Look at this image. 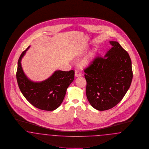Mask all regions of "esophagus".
Masks as SVG:
<instances>
[{
    "mask_svg": "<svg viewBox=\"0 0 149 149\" xmlns=\"http://www.w3.org/2000/svg\"><path fill=\"white\" fill-rule=\"evenodd\" d=\"M74 75H75V77H79V76H81V73H80V72L78 71V70H76Z\"/></svg>",
    "mask_w": 149,
    "mask_h": 149,
    "instance_id": "34e87169",
    "label": "esophagus"
}]
</instances>
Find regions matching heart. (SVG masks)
I'll return each instance as SVG.
<instances>
[{
	"mask_svg": "<svg viewBox=\"0 0 149 149\" xmlns=\"http://www.w3.org/2000/svg\"><path fill=\"white\" fill-rule=\"evenodd\" d=\"M96 54V50L92 49L85 56H84L80 61L79 64L81 67H86L92 63L94 61Z\"/></svg>",
	"mask_w": 149,
	"mask_h": 149,
	"instance_id": "1",
	"label": "heart"
}]
</instances>
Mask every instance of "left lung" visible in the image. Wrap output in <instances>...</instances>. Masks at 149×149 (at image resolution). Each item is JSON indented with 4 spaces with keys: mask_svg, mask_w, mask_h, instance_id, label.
<instances>
[{
    "mask_svg": "<svg viewBox=\"0 0 149 149\" xmlns=\"http://www.w3.org/2000/svg\"><path fill=\"white\" fill-rule=\"evenodd\" d=\"M103 58H95L85 70L86 94L88 101L100 111L115 107L131 86L133 73L130 55L115 41Z\"/></svg>",
    "mask_w": 149,
    "mask_h": 149,
    "instance_id": "1",
    "label": "left lung"
}]
</instances>
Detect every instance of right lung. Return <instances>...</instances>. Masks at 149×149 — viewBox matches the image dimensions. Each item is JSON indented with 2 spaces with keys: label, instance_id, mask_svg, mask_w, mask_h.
I'll return each mask as SVG.
<instances>
[{
  "label": "right lung",
  "instance_id": "right-lung-1",
  "mask_svg": "<svg viewBox=\"0 0 149 149\" xmlns=\"http://www.w3.org/2000/svg\"><path fill=\"white\" fill-rule=\"evenodd\" d=\"M30 47L22 52L18 61L16 77L19 88L24 97L35 107L54 110L63 102L67 89L74 79V72L56 70L45 80L32 81L25 74L21 65V61Z\"/></svg>",
  "mask_w": 149,
  "mask_h": 149
}]
</instances>
